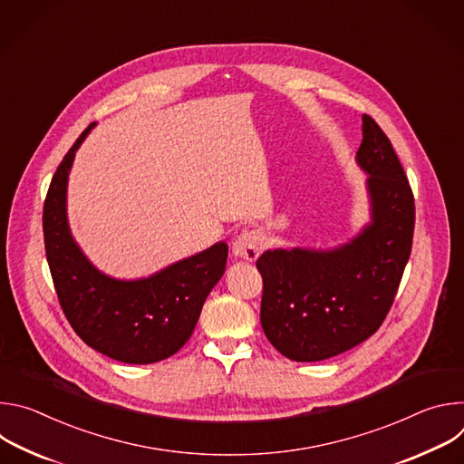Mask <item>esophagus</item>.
Wrapping results in <instances>:
<instances>
[{
	"label": "esophagus",
	"instance_id": "34e87169",
	"mask_svg": "<svg viewBox=\"0 0 464 464\" xmlns=\"http://www.w3.org/2000/svg\"><path fill=\"white\" fill-rule=\"evenodd\" d=\"M262 235L253 229H246L240 235H237L233 242V255L244 260H256V256L262 251Z\"/></svg>",
	"mask_w": 464,
	"mask_h": 464
}]
</instances>
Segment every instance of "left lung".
I'll list each match as a JSON object with an SVG mask.
<instances>
[{"label":"left lung","mask_w":464,"mask_h":464,"mask_svg":"<svg viewBox=\"0 0 464 464\" xmlns=\"http://www.w3.org/2000/svg\"><path fill=\"white\" fill-rule=\"evenodd\" d=\"M362 122L356 165L367 174L369 222L343 244L274 247L256 260L264 285L262 330L294 362H321L371 338L411 253V187L382 128L369 115Z\"/></svg>","instance_id":"8db88e82"}]
</instances>
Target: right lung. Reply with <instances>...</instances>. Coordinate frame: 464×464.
I'll return each mask as SVG.
<instances>
[{"instance_id":"obj_1","label":"right lung","mask_w":464,"mask_h":464,"mask_svg":"<svg viewBox=\"0 0 464 464\" xmlns=\"http://www.w3.org/2000/svg\"><path fill=\"white\" fill-rule=\"evenodd\" d=\"M92 122L56 169L44 204V240L60 306L81 340L117 362L147 365L176 354L222 279L227 244L176 260L149 277L101 272L75 240L68 220V181Z\"/></svg>"}]
</instances>
